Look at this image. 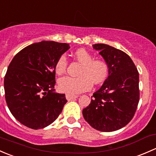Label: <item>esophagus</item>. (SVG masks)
<instances>
[{"label": "esophagus", "mask_w": 156, "mask_h": 156, "mask_svg": "<svg viewBox=\"0 0 156 156\" xmlns=\"http://www.w3.org/2000/svg\"><path fill=\"white\" fill-rule=\"evenodd\" d=\"M77 97H78V96H72V95L69 94L66 95V99L68 100V101H71V100L75 99Z\"/></svg>", "instance_id": "1"}]
</instances>
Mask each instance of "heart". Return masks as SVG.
Wrapping results in <instances>:
<instances>
[{
  "label": "heart",
  "mask_w": 156,
  "mask_h": 156,
  "mask_svg": "<svg viewBox=\"0 0 156 156\" xmlns=\"http://www.w3.org/2000/svg\"><path fill=\"white\" fill-rule=\"evenodd\" d=\"M75 59L82 64L79 77H63L58 81V88L66 94L77 95L89 90L92 85H98L104 82L109 73V65L104 59H93V55L86 49L80 48L74 53ZM68 60L64 55H60L55 63V69L57 75L66 73Z\"/></svg>",
  "instance_id": "heart-1"
}]
</instances>
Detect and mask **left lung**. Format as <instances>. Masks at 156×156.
Wrapping results in <instances>:
<instances>
[{
	"mask_svg": "<svg viewBox=\"0 0 156 156\" xmlns=\"http://www.w3.org/2000/svg\"><path fill=\"white\" fill-rule=\"evenodd\" d=\"M93 47L108 62L109 75L83 109V116L93 129L114 132L127 125L135 114L140 98L139 73L122 51L105 44Z\"/></svg>",
	"mask_w": 156,
	"mask_h": 156,
	"instance_id": "8db88e82",
	"label": "left lung"
}]
</instances>
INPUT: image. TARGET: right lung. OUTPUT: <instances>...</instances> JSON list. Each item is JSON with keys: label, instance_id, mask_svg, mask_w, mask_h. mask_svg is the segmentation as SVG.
<instances>
[{"label": "right lung", "instance_id": "1", "mask_svg": "<svg viewBox=\"0 0 156 156\" xmlns=\"http://www.w3.org/2000/svg\"><path fill=\"white\" fill-rule=\"evenodd\" d=\"M69 45L42 41L21 50L9 63L4 77L6 104L13 117L33 129L54 122L67 102L65 94L55 93L57 58Z\"/></svg>", "mask_w": 156, "mask_h": 156}]
</instances>
